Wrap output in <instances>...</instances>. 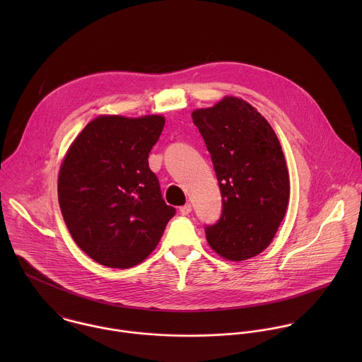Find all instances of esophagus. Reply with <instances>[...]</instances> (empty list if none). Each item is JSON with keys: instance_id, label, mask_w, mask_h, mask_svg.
<instances>
[{"instance_id": "1", "label": "esophagus", "mask_w": 362, "mask_h": 362, "mask_svg": "<svg viewBox=\"0 0 362 362\" xmlns=\"http://www.w3.org/2000/svg\"><path fill=\"white\" fill-rule=\"evenodd\" d=\"M191 210H192V207L189 204H187V205H184V206L180 207V213L182 214V216H187V214H189L191 213Z\"/></svg>"}]
</instances>
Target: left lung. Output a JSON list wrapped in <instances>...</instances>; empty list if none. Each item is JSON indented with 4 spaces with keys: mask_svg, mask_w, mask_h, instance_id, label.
<instances>
[{
    "mask_svg": "<svg viewBox=\"0 0 362 362\" xmlns=\"http://www.w3.org/2000/svg\"><path fill=\"white\" fill-rule=\"evenodd\" d=\"M216 171L221 216L205 227L209 245L223 258L257 257L284 218L290 178L280 142L252 105L224 98L192 112Z\"/></svg>",
    "mask_w": 362,
    "mask_h": 362,
    "instance_id": "left-lung-1",
    "label": "left lung"
}]
</instances>
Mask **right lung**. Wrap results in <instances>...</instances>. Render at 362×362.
I'll use <instances>...</instances> for the list:
<instances>
[{
  "label": "right lung",
  "instance_id": "obj_1",
  "mask_svg": "<svg viewBox=\"0 0 362 362\" xmlns=\"http://www.w3.org/2000/svg\"><path fill=\"white\" fill-rule=\"evenodd\" d=\"M164 117L102 115L71 145L58 175V202L76 245L98 263L127 269L148 258L175 209L148 157Z\"/></svg>",
  "mask_w": 362,
  "mask_h": 362
}]
</instances>
